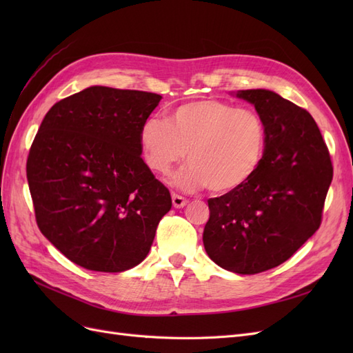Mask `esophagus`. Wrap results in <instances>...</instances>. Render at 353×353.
Instances as JSON below:
<instances>
[{
  "label": "esophagus",
  "mask_w": 353,
  "mask_h": 353,
  "mask_svg": "<svg viewBox=\"0 0 353 353\" xmlns=\"http://www.w3.org/2000/svg\"><path fill=\"white\" fill-rule=\"evenodd\" d=\"M187 203H188V200L185 197L179 196V194H175V193L172 194V205H174V208H176V209L184 208Z\"/></svg>",
  "instance_id": "esophagus-1"
}]
</instances>
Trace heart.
Wrapping results in <instances>:
<instances>
[{
  "instance_id": "1",
  "label": "heart",
  "mask_w": 353,
  "mask_h": 353,
  "mask_svg": "<svg viewBox=\"0 0 353 353\" xmlns=\"http://www.w3.org/2000/svg\"><path fill=\"white\" fill-rule=\"evenodd\" d=\"M266 141L258 112L216 99L179 104L169 121L150 116L140 128L148 169L168 175L187 153L190 163L174 175L172 184L184 191L208 187L215 194L249 183L263 162Z\"/></svg>"
}]
</instances>
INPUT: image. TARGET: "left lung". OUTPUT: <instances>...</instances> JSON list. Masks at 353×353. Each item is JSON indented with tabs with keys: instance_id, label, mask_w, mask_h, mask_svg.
Masks as SVG:
<instances>
[{
	"instance_id": "left-lung-1",
	"label": "left lung",
	"mask_w": 353,
	"mask_h": 353,
	"mask_svg": "<svg viewBox=\"0 0 353 353\" xmlns=\"http://www.w3.org/2000/svg\"><path fill=\"white\" fill-rule=\"evenodd\" d=\"M266 126L263 162L244 187L209 199L203 231L209 258L252 275L281 265L321 225L333 179L328 148L314 117L270 90H243Z\"/></svg>"
}]
</instances>
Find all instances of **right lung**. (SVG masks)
Here are the masks:
<instances>
[{"mask_svg": "<svg viewBox=\"0 0 353 353\" xmlns=\"http://www.w3.org/2000/svg\"><path fill=\"white\" fill-rule=\"evenodd\" d=\"M160 99L90 87L52 105L30 145L26 176L38 228L82 268H134L172 208L140 145L141 123Z\"/></svg>", "mask_w": 353, "mask_h": 353, "instance_id": "add662e5", "label": "right lung"}]
</instances>
